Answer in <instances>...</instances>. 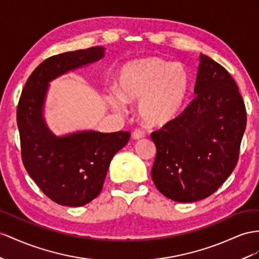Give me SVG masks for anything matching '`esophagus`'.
<instances>
[{
	"instance_id": "esophagus-1",
	"label": "esophagus",
	"mask_w": 259,
	"mask_h": 259,
	"mask_svg": "<svg viewBox=\"0 0 259 259\" xmlns=\"http://www.w3.org/2000/svg\"><path fill=\"white\" fill-rule=\"evenodd\" d=\"M145 137V132L142 129H135V131L132 132V138L135 140H139V139H142Z\"/></svg>"
}]
</instances>
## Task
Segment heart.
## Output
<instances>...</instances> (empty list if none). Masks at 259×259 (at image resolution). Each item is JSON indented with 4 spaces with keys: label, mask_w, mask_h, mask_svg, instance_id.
<instances>
[{
    "label": "heart",
    "mask_w": 259,
    "mask_h": 259,
    "mask_svg": "<svg viewBox=\"0 0 259 259\" xmlns=\"http://www.w3.org/2000/svg\"><path fill=\"white\" fill-rule=\"evenodd\" d=\"M191 77L181 63L149 57L125 63L119 71L117 91L110 90L111 107L122 110L124 102L138 104V115L149 127L173 121L186 106Z\"/></svg>",
    "instance_id": "1"
}]
</instances>
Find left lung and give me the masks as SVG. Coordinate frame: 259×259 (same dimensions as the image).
Segmentation results:
<instances>
[{"label":"left lung","instance_id":"left-lung-1","mask_svg":"<svg viewBox=\"0 0 259 259\" xmlns=\"http://www.w3.org/2000/svg\"><path fill=\"white\" fill-rule=\"evenodd\" d=\"M195 94L180 116L151 134L156 147L152 180L178 202L207 198L228 180L246 128V109L233 77L204 55Z\"/></svg>","mask_w":259,"mask_h":259}]
</instances>
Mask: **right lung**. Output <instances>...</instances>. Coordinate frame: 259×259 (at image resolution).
I'll use <instances>...</instances> for the list:
<instances>
[{
	"label": "right lung",
	"mask_w": 259,
	"mask_h": 259,
	"mask_svg": "<svg viewBox=\"0 0 259 259\" xmlns=\"http://www.w3.org/2000/svg\"><path fill=\"white\" fill-rule=\"evenodd\" d=\"M104 55V47H92L46 59L28 77L17 105L24 166L42 193L58 204L81 207L95 199L111 158L129 141L128 131L90 130L57 137L42 116L49 82Z\"/></svg>",
	"instance_id": "right-lung-1"
}]
</instances>
